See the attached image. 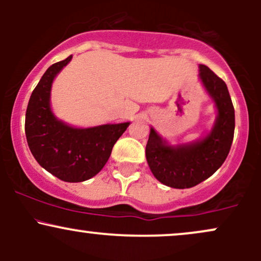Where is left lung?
<instances>
[{"instance_id": "8db88e82", "label": "left lung", "mask_w": 261, "mask_h": 261, "mask_svg": "<svg viewBox=\"0 0 261 261\" xmlns=\"http://www.w3.org/2000/svg\"><path fill=\"white\" fill-rule=\"evenodd\" d=\"M200 79L216 103L215 126L201 141L173 147L151 128L146 158L153 175L164 185L175 189L193 188L214 174L226 161L234 136V108L226 83L205 65H200Z\"/></svg>"}]
</instances>
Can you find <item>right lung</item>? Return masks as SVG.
Returning a JSON list of instances; mask_svg holds the SVG:
<instances>
[{
  "instance_id": "obj_1",
  "label": "right lung",
  "mask_w": 261,
  "mask_h": 261,
  "mask_svg": "<svg viewBox=\"0 0 261 261\" xmlns=\"http://www.w3.org/2000/svg\"><path fill=\"white\" fill-rule=\"evenodd\" d=\"M72 55L50 66L33 91L25 113V136L37 162L68 182L91 179L100 172L130 122L76 128L64 124L50 109L53 81Z\"/></svg>"
}]
</instances>
